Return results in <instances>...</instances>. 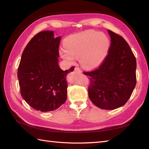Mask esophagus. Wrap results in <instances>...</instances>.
<instances>
[{
  "label": "esophagus",
  "instance_id": "obj_1",
  "mask_svg": "<svg viewBox=\"0 0 149 149\" xmlns=\"http://www.w3.org/2000/svg\"><path fill=\"white\" fill-rule=\"evenodd\" d=\"M74 71H75L76 72H79V73H80V72H82V71H81V69H80L78 67H75V68H74Z\"/></svg>",
  "mask_w": 149,
  "mask_h": 149
}]
</instances>
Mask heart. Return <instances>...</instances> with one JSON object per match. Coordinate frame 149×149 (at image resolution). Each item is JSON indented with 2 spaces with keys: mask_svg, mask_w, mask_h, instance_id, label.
<instances>
[{
  "mask_svg": "<svg viewBox=\"0 0 149 149\" xmlns=\"http://www.w3.org/2000/svg\"><path fill=\"white\" fill-rule=\"evenodd\" d=\"M110 47L107 36L96 31H87L69 36L65 41V49L60 53L63 59L72 62L74 58H80L84 68L92 69L102 63Z\"/></svg>",
  "mask_w": 149,
  "mask_h": 149,
  "instance_id": "1",
  "label": "heart"
}]
</instances>
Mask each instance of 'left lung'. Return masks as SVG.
<instances>
[{
	"instance_id": "1",
	"label": "left lung",
	"mask_w": 149,
	"mask_h": 149,
	"mask_svg": "<svg viewBox=\"0 0 149 149\" xmlns=\"http://www.w3.org/2000/svg\"><path fill=\"white\" fill-rule=\"evenodd\" d=\"M111 38L109 51L97 69L84 72L89 84L91 102L101 109H114L125 105L136 84V60L122 36L108 30Z\"/></svg>"
}]
</instances>
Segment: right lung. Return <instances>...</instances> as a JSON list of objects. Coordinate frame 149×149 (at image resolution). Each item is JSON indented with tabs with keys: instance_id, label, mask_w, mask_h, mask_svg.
<instances>
[{
	"instance_id": "right-lung-1",
	"label": "right lung",
	"mask_w": 149,
	"mask_h": 149,
	"mask_svg": "<svg viewBox=\"0 0 149 149\" xmlns=\"http://www.w3.org/2000/svg\"><path fill=\"white\" fill-rule=\"evenodd\" d=\"M43 31L32 38L22 54L17 77L21 95L28 104L41 111H54L67 99L66 76L58 65L60 37Z\"/></svg>"
}]
</instances>
